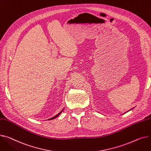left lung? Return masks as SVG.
<instances>
[{
    "label": "left lung",
    "instance_id": "8db88e82",
    "mask_svg": "<svg viewBox=\"0 0 151 151\" xmlns=\"http://www.w3.org/2000/svg\"><path fill=\"white\" fill-rule=\"evenodd\" d=\"M134 109V108H132V109H130V110H128V111H127V112H125V113H124V114H126V113H127V112H129V111H130V110H132V109Z\"/></svg>",
    "mask_w": 151,
    "mask_h": 151
}]
</instances>
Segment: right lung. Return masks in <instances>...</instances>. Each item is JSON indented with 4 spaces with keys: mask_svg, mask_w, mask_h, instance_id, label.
<instances>
[{
    "mask_svg": "<svg viewBox=\"0 0 151 151\" xmlns=\"http://www.w3.org/2000/svg\"><path fill=\"white\" fill-rule=\"evenodd\" d=\"M64 108L61 110V112H60L59 114H58L56 116H53V117H52V118H50V119H47V120H52V119H55V118H57L60 114H61L62 112H63V110H64Z\"/></svg>",
    "mask_w": 151,
    "mask_h": 151,
    "instance_id": "obj_1",
    "label": "right lung"
}]
</instances>
